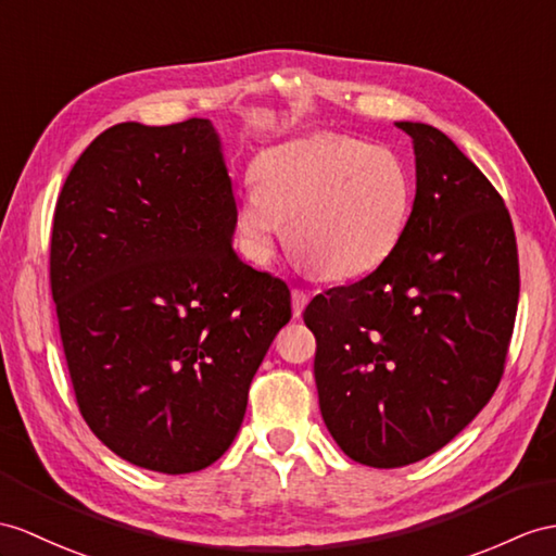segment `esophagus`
<instances>
[{
	"instance_id": "1",
	"label": "esophagus",
	"mask_w": 556,
	"mask_h": 556,
	"mask_svg": "<svg viewBox=\"0 0 556 556\" xmlns=\"http://www.w3.org/2000/svg\"><path fill=\"white\" fill-rule=\"evenodd\" d=\"M306 304H308V294L302 288H294L292 290V316L300 318Z\"/></svg>"
}]
</instances>
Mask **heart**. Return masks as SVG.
Segmentation results:
<instances>
[{"label": "heart", "instance_id": "1", "mask_svg": "<svg viewBox=\"0 0 556 556\" xmlns=\"http://www.w3.org/2000/svg\"><path fill=\"white\" fill-rule=\"evenodd\" d=\"M236 226L254 260H268L280 228L288 250L325 280H354L382 266L413 212V176L389 146L314 134L270 148L252 167Z\"/></svg>", "mask_w": 556, "mask_h": 556}]
</instances>
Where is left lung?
Returning a JSON list of instances; mask_svg holds the SVG:
<instances>
[{"mask_svg": "<svg viewBox=\"0 0 556 556\" xmlns=\"http://www.w3.org/2000/svg\"><path fill=\"white\" fill-rule=\"evenodd\" d=\"M415 146L417 193L389 260L304 311L320 415L361 465L394 469L451 443L503 380L519 304L505 200L445 137L396 122Z\"/></svg>", "mask_w": 556, "mask_h": 556, "instance_id": "1", "label": "left lung"}]
</instances>
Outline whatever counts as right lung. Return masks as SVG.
<instances>
[{
    "label": "right lung",
    "instance_id": "obj_1",
    "mask_svg": "<svg viewBox=\"0 0 556 556\" xmlns=\"http://www.w3.org/2000/svg\"><path fill=\"white\" fill-rule=\"evenodd\" d=\"M236 212L200 117L105 129L63 184L49 282L67 372L89 429L137 467L216 463L290 323L286 280L233 250Z\"/></svg>",
    "mask_w": 556,
    "mask_h": 556
}]
</instances>
